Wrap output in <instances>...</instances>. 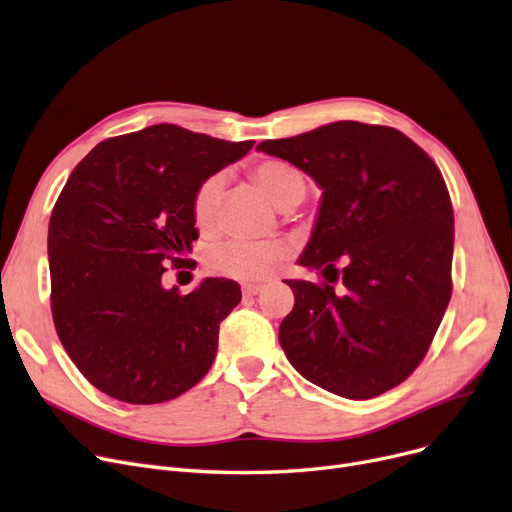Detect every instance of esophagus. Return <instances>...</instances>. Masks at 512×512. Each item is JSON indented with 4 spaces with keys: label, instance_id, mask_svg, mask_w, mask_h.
I'll return each instance as SVG.
<instances>
[{
    "label": "esophagus",
    "instance_id": "esophagus-1",
    "mask_svg": "<svg viewBox=\"0 0 512 512\" xmlns=\"http://www.w3.org/2000/svg\"><path fill=\"white\" fill-rule=\"evenodd\" d=\"M241 291H243V296H256L262 291V285L260 283H243Z\"/></svg>",
    "mask_w": 512,
    "mask_h": 512
}]
</instances>
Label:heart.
Instances as JSON below:
<instances>
[{"mask_svg":"<svg viewBox=\"0 0 512 512\" xmlns=\"http://www.w3.org/2000/svg\"><path fill=\"white\" fill-rule=\"evenodd\" d=\"M254 177L281 210L298 206L306 196V181L302 173L287 162L266 160L254 168ZM225 183V173H212L193 193L191 210L200 229H210L216 223ZM285 252L287 243L281 239L231 237L212 243L206 252V264L214 275L221 277L262 279L273 273L275 264L285 256Z\"/></svg>","mask_w":512,"mask_h":512,"instance_id":"b5f03b06","label":"heart"}]
</instances>
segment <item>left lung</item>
<instances>
[{
	"mask_svg": "<svg viewBox=\"0 0 512 512\" xmlns=\"http://www.w3.org/2000/svg\"><path fill=\"white\" fill-rule=\"evenodd\" d=\"M256 150L323 189L298 264L325 281H285L296 304L279 342L291 367L350 400L400 385L425 358L452 296L454 212L440 168L404 133L354 120Z\"/></svg>",
	"mask_w": 512,
	"mask_h": 512,
	"instance_id": "8db88e82",
	"label": "left lung"
}]
</instances>
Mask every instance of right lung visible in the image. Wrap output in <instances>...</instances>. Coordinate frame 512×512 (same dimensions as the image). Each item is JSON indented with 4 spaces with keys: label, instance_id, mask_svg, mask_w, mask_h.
Wrapping results in <instances>:
<instances>
[{
    "label": "right lung",
    "instance_id": "1",
    "mask_svg": "<svg viewBox=\"0 0 512 512\" xmlns=\"http://www.w3.org/2000/svg\"><path fill=\"white\" fill-rule=\"evenodd\" d=\"M252 145L154 125L97 143L68 177L47 231L54 325L83 377L110 398L173 400L212 367L239 285L208 277L183 296L162 275L198 239V185Z\"/></svg>",
    "mask_w": 512,
    "mask_h": 512
}]
</instances>
